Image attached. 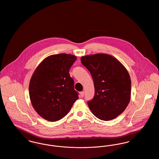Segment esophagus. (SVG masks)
<instances>
[{
  "label": "esophagus",
  "mask_w": 159,
  "mask_h": 159,
  "mask_svg": "<svg viewBox=\"0 0 159 159\" xmlns=\"http://www.w3.org/2000/svg\"><path fill=\"white\" fill-rule=\"evenodd\" d=\"M80 96L81 98H83L84 96V91H82L80 93Z\"/></svg>",
  "instance_id": "esophagus-1"
}]
</instances>
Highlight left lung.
<instances>
[{
	"mask_svg": "<svg viewBox=\"0 0 159 159\" xmlns=\"http://www.w3.org/2000/svg\"><path fill=\"white\" fill-rule=\"evenodd\" d=\"M81 62L94 81L95 94L88 102L92 113L105 121L116 118L130 101L131 82L127 70L116 57L104 53L82 56Z\"/></svg>",
	"mask_w": 159,
	"mask_h": 159,
	"instance_id": "obj_1",
	"label": "left lung"
}]
</instances>
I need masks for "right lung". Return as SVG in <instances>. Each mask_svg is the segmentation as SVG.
<instances>
[{"label":"right lung","instance_id":"obj_1","mask_svg":"<svg viewBox=\"0 0 159 159\" xmlns=\"http://www.w3.org/2000/svg\"><path fill=\"white\" fill-rule=\"evenodd\" d=\"M75 56L58 54L48 56L37 66L30 81L29 94L37 114L56 122L64 117L79 98L69 71Z\"/></svg>","mask_w":159,"mask_h":159}]
</instances>
